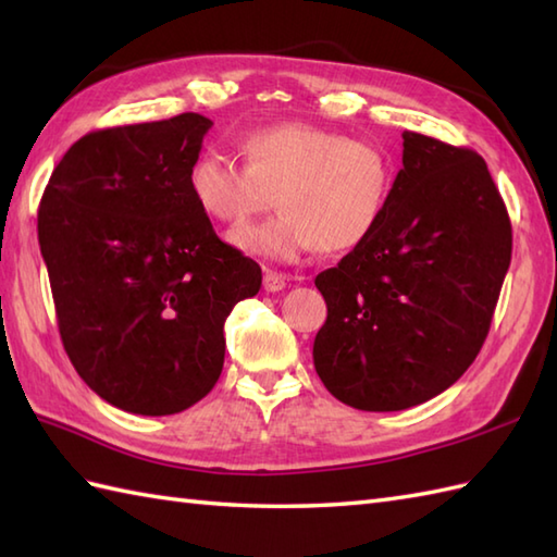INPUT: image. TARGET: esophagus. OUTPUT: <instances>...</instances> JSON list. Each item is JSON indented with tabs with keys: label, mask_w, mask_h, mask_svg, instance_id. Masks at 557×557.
<instances>
[{
	"label": "esophagus",
	"mask_w": 557,
	"mask_h": 557,
	"mask_svg": "<svg viewBox=\"0 0 557 557\" xmlns=\"http://www.w3.org/2000/svg\"><path fill=\"white\" fill-rule=\"evenodd\" d=\"M287 285V280L282 272H275V270H265L263 272V289L265 292H282Z\"/></svg>",
	"instance_id": "34e87169"
}]
</instances>
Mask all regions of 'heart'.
<instances>
[{
    "instance_id": "1",
    "label": "heart",
    "mask_w": 557,
    "mask_h": 557,
    "mask_svg": "<svg viewBox=\"0 0 557 557\" xmlns=\"http://www.w3.org/2000/svg\"><path fill=\"white\" fill-rule=\"evenodd\" d=\"M244 164L200 150L188 164L194 203L218 224H239L272 203L282 215L227 234L246 256L297 263L306 253H347L381 227L397 168L375 140L309 122H277L242 138Z\"/></svg>"
}]
</instances>
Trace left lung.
<instances>
[{
	"label": "left lung",
	"mask_w": 557,
	"mask_h": 557,
	"mask_svg": "<svg viewBox=\"0 0 557 557\" xmlns=\"http://www.w3.org/2000/svg\"><path fill=\"white\" fill-rule=\"evenodd\" d=\"M381 227L315 277L313 366L339 401L399 411L457 383L488 335L512 227L481 156L405 132Z\"/></svg>",
	"instance_id": "left-lung-1"
}]
</instances>
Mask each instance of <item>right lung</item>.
Here are the masks:
<instances>
[{"label": "right lung", "mask_w": 557, "mask_h": 557, "mask_svg": "<svg viewBox=\"0 0 557 557\" xmlns=\"http://www.w3.org/2000/svg\"><path fill=\"white\" fill-rule=\"evenodd\" d=\"M210 126L184 112L92 132L59 160L40 200L38 242L69 359L92 393L144 417L210 393L224 321L263 280L188 194Z\"/></svg>", "instance_id": "obj_1"}]
</instances>
